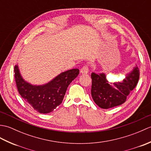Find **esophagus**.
Here are the masks:
<instances>
[{"instance_id": "1", "label": "esophagus", "mask_w": 151, "mask_h": 151, "mask_svg": "<svg viewBox=\"0 0 151 151\" xmlns=\"http://www.w3.org/2000/svg\"><path fill=\"white\" fill-rule=\"evenodd\" d=\"M89 72V67L88 65H85L83 66L81 69V73L82 74H87Z\"/></svg>"}]
</instances>
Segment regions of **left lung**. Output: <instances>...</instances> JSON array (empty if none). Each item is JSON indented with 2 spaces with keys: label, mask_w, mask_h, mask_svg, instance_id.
I'll list each match as a JSON object with an SVG mask.
<instances>
[{
  "label": "left lung",
  "mask_w": 151,
  "mask_h": 151,
  "mask_svg": "<svg viewBox=\"0 0 151 151\" xmlns=\"http://www.w3.org/2000/svg\"><path fill=\"white\" fill-rule=\"evenodd\" d=\"M91 96L99 107L108 109L119 106L126 101L127 96L135 88L139 78V70L136 67L123 82L110 85L104 74L92 73Z\"/></svg>",
  "instance_id": "1"
}]
</instances>
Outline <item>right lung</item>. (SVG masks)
<instances>
[{"instance_id":"1","label":"right lung","mask_w":151,"mask_h":151,"mask_svg":"<svg viewBox=\"0 0 151 151\" xmlns=\"http://www.w3.org/2000/svg\"><path fill=\"white\" fill-rule=\"evenodd\" d=\"M14 72L16 86L21 97L39 113L47 114L62 103L67 88L78 76L79 70H67L48 84L38 86L25 82L21 77L17 65L15 66Z\"/></svg>"}]
</instances>
